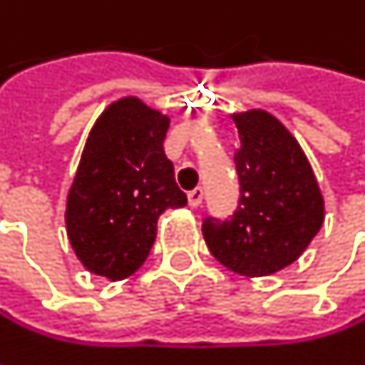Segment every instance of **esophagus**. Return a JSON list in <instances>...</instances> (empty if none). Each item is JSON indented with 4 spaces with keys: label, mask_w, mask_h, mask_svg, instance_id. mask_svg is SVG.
Segmentation results:
<instances>
[{
    "label": "esophagus",
    "mask_w": 365,
    "mask_h": 365,
    "mask_svg": "<svg viewBox=\"0 0 365 365\" xmlns=\"http://www.w3.org/2000/svg\"><path fill=\"white\" fill-rule=\"evenodd\" d=\"M187 202H190V207H198V205L202 202V190H200V187L192 190V192L187 194Z\"/></svg>",
    "instance_id": "esophagus-1"
}]
</instances>
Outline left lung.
Returning <instances> with one entry per match:
<instances>
[{"mask_svg":"<svg viewBox=\"0 0 365 365\" xmlns=\"http://www.w3.org/2000/svg\"><path fill=\"white\" fill-rule=\"evenodd\" d=\"M241 198L226 222L207 217L213 257L243 277H266L296 262L319 232L326 207L313 167L296 137L264 110L232 113Z\"/></svg>","mask_w":365,"mask_h":365,"instance_id":"left-lung-1","label":"left lung"}]
</instances>
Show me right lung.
<instances>
[{"label":"right lung","mask_w":365,"mask_h":365,"mask_svg":"<svg viewBox=\"0 0 365 365\" xmlns=\"http://www.w3.org/2000/svg\"><path fill=\"white\" fill-rule=\"evenodd\" d=\"M169 122L122 97L91 128L65 209L69 243L86 270L110 281L130 277L156 241L160 213L187 202L163 148Z\"/></svg>","instance_id":"add662e5"}]
</instances>
